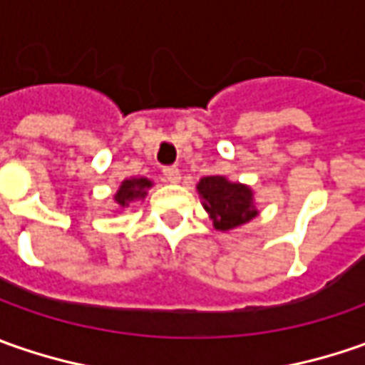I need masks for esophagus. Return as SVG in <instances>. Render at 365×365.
<instances>
[{"label": "esophagus", "instance_id": "esophagus-1", "mask_svg": "<svg viewBox=\"0 0 365 365\" xmlns=\"http://www.w3.org/2000/svg\"><path fill=\"white\" fill-rule=\"evenodd\" d=\"M162 173H164V180H168V182H178L180 180V170L176 166H166Z\"/></svg>", "mask_w": 365, "mask_h": 365}]
</instances>
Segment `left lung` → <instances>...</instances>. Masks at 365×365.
<instances>
[{"instance_id":"obj_1","label":"left lung","mask_w":365,"mask_h":365,"mask_svg":"<svg viewBox=\"0 0 365 365\" xmlns=\"http://www.w3.org/2000/svg\"><path fill=\"white\" fill-rule=\"evenodd\" d=\"M197 189L205 199V209L213 219L215 230H233L258 215L252 203V190L244 185L230 182L223 176H205Z\"/></svg>"}]
</instances>
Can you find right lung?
Masks as SVG:
<instances>
[{"label": "right lung", "mask_w": 365, "mask_h": 365, "mask_svg": "<svg viewBox=\"0 0 365 365\" xmlns=\"http://www.w3.org/2000/svg\"><path fill=\"white\" fill-rule=\"evenodd\" d=\"M152 182L148 178H132V180H123L121 182L120 190L115 195V203L120 207H125V205L133 201V199H142L146 195V189Z\"/></svg>", "instance_id": "1"}]
</instances>
